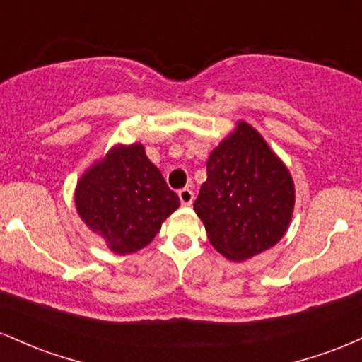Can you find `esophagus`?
I'll use <instances>...</instances> for the list:
<instances>
[{
    "mask_svg": "<svg viewBox=\"0 0 362 362\" xmlns=\"http://www.w3.org/2000/svg\"><path fill=\"white\" fill-rule=\"evenodd\" d=\"M178 199H180L182 206H190L194 201V192L190 189H182L178 190Z\"/></svg>",
    "mask_w": 362,
    "mask_h": 362,
    "instance_id": "obj_1",
    "label": "esophagus"
}]
</instances>
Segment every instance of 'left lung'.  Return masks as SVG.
<instances>
[{
	"label": "left lung",
	"instance_id": "obj_1",
	"mask_svg": "<svg viewBox=\"0 0 362 362\" xmlns=\"http://www.w3.org/2000/svg\"><path fill=\"white\" fill-rule=\"evenodd\" d=\"M294 201L284 161L255 127L238 120L211 151L194 211L216 250L231 262H245L279 243Z\"/></svg>",
	"mask_w": 362,
	"mask_h": 362
}]
</instances>
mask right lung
I'll return each instance as SVG.
<instances>
[{
	"mask_svg": "<svg viewBox=\"0 0 362 362\" xmlns=\"http://www.w3.org/2000/svg\"><path fill=\"white\" fill-rule=\"evenodd\" d=\"M81 221L117 255L144 248L180 206L141 143L114 144L81 173L74 189Z\"/></svg>",
	"mask_w": 362,
	"mask_h": 362,
	"instance_id": "add662e5",
	"label": "right lung"
}]
</instances>
